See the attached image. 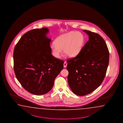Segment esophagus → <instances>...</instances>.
<instances>
[{"label": "esophagus", "instance_id": "obj_1", "mask_svg": "<svg viewBox=\"0 0 123 123\" xmlns=\"http://www.w3.org/2000/svg\"><path fill=\"white\" fill-rule=\"evenodd\" d=\"M67 63L65 62L64 63V67H67Z\"/></svg>", "mask_w": 123, "mask_h": 123}]
</instances>
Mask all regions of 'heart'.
<instances>
[{"label":"heart","instance_id":"1","mask_svg":"<svg viewBox=\"0 0 123 123\" xmlns=\"http://www.w3.org/2000/svg\"><path fill=\"white\" fill-rule=\"evenodd\" d=\"M84 35L79 32L71 31L58 37L50 46L53 55L58 58L64 50L70 57L78 55L84 43Z\"/></svg>","mask_w":123,"mask_h":123}]
</instances>
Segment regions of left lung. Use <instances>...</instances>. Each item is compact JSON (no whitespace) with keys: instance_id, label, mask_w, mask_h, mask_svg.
<instances>
[{"instance_id":"8db88e82","label":"left lung","mask_w":123,"mask_h":123,"mask_svg":"<svg viewBox=\"0 0 123 123\" xmlns=\"http://www.w3.org/2000/svg\"><path fill=\"white\" fill-rule=\"evenodd\" d=\"M83 31L89 35V41L76 56L67 61L66 67L70 89L80 96L90 93L101 84L109 62L108 49L103 37L89 31Z\"/></svg>"}]
</instances>
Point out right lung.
<instances>
[{"instance_id": "1", "label": "right lung", "mask_w": 123, "mask_h": 123, "mask_svg": "<svg viewBox=\"0 0 123 123\" xmlns=\"http://www.w3.org/2000/svg\"><path fill=\"white\" fill-rule=\"evenodd\" d=\"M47 28L32 30L24 34L15 47L14 70L17 80L31 93L41 95L52 88L63 68V61L51 55Z\"/></svg>"}]
</instances>
